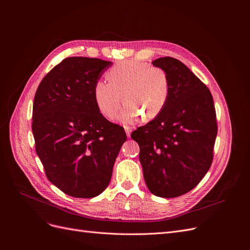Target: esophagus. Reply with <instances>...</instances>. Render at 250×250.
Masks as SVG:
<instances>
[{
    "label": "esophagus",
    "instance_id": "obj_1",
    "mask_svg": "<svg viewBox=\"0 0 250 250\" xmlns=\"http://www.w3.org/2000/svg\"><path fill=\"white\" fill-rule=\"evenodd\" d=\"M125 134L127 136V138L130 137V133H132V127L130 126H125Z\"/></svg>",
    "mask_w": 250,
    "mask_h": 250
}]
</instances>
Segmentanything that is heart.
Here are the masks:
<instances>
[{
    "label": "heart",
    "mask_w": 250,
    "mask_h": 250,
    "mask_svg": "<svg viewBox=\"0 0 250 250\" xmlns=\"http://www.w3.org/2000/svg\"><path fill=\"white\" fill-rule=\"evenodd\" d=\"M106 77L108 82L96 81L94 100L99 111L112 120L123 99L125 106L118 118L132 123L142 115L143 121L158 116L171 94V82L168 73L147 62L125 61L111 68Z\"/></svg>",
    "instance_id": "obj_1"
}]
</instances>
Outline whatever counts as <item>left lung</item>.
<instances>
[{
	"label": "left lung",
	"instance_id": "obj_1",
	"mask_svg": "<svg viewBox=\"0 0 250 250\" xmlns=\"http://www.w3.org/2000/svg\"><path fill=\"white\" fill-rule=\"evenodd\" d=\"M152 63L168 73L171 94L163 111L130 137L140 146L149 190L161 198H176L198 186L211 167L216 110L211 92L185 63L170 57Z\"/></svg>",
	"mask_w": 250,
	"mask_h": 250
}]
</instances>
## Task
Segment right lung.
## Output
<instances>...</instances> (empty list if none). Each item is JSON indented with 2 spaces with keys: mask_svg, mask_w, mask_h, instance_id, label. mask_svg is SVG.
Instances as JSON below:
<instances>
[{
  "mask_svg": "<svg viewBox=\"0 0 250 250\" xmlns=\"http://www.w3.org/2000/svg\"><path fill=\"white\" fill-rule=\"evenodd\" d=\"M112 64L100 59L62 60L39 84L33 101L35 150L47 179L65 194L89 199L109 185L125 129L99 111L93 89Z\"/></svg>",
  "mask_w": 250,
  "mask_h": 250,
  "instance_id": "1",
  "label": "right lung"
}]
</instances>
